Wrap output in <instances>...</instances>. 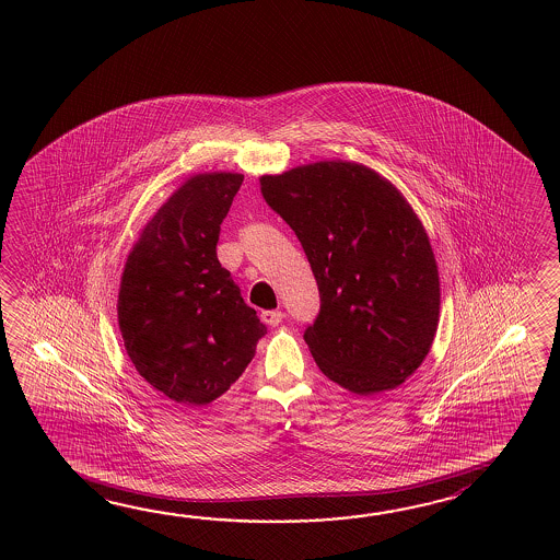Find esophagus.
<instances>
[{
  "mask_svg": "<svg viewBox=\"0 0 560 560\" xmlns=\"http://www.w3.org/2000/svg\"><path fill=\"white\" fill-rule=\"evenodd\" d=\"M284 318V314L280 312V310H264L262 312V320L268 324V326H278L280 322Z\"/></svg>",
  "mask_w": 560,
  "mask_h": 560,
  "instance_id": "esophagus-1",
  "label": "esophagus"
}]
</instances>
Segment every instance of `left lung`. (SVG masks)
<instances>
[{"label": "left lung", "instance_id": "1", "mask_svg": "<svg viewBox=\"0 0 560 560\" xmlns=\"http://www.w3.org/2000/svg\"><path fill=\"white\" fill-rule=\"evenodd\" d=\"M260 190L316 278L320 312L304 340L324 376L360 396L400 386L429 354L441 310L436 260L405 196L340 160L262 176Z\"/></svg>", "mask_w": 560, "mask_h": 560}]
</instances>
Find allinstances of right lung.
<instances>
[{
  "instance_id": "add662e5",
  "label": "right lung",
  "mask_w": 560,
  "mask_h": 560,
  "mask_svg": "<svg viewBox=\"0 0 560 560\" xmlns=\"http://www.w3.org/2000/svg\"><path fill=\"white\" fill-rule=\"evenodd\" d=\"M242 174H198L174 191L131 248L119 332L136 370L178 405H210L238 381L266 334L215 256Z\"/></svg>"
}]
</instances>
